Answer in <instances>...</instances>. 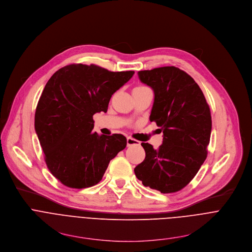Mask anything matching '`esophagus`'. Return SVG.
<instances>
[{"instance_id":"1","label":"esophagus","mask_w":252,"mask_h":252,"mask_svg":"<svg viewBox=\"0 0 252 252\" xmlns=\"http://www.w3.org/2000/svg\"><path fill=\"white\" fill-rule=\"evenodd\" d=\"M140 142L135 140V139L131 138V137H127V146H132V145H139Z\"/></svg>"}]
</instances>
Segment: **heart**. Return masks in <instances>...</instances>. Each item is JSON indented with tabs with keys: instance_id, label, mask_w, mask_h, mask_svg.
Wrapping results in <instances>:
<instances>
[{
	"instance_id": "heart-1",
	"label": "heart",
	"mask_w": 252,
	"mask_h": 252,
	"mask_svg": "<svg viewBox=\"0 0 252 252\" xmlns=\"http://www.w3.org/2000/svg\"><path fill=\"white\" fill-rule=\"evenodd\" d=\"M136 88H146V87H144V86H139V87H136Z\"/></svg>"
}]
</instances>
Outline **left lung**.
Listing matches in <instances>:
<instances>
[{"instance_id": "obj_1", "label": "left lung", "mask_w": 252, "mask_h": 252, "mask_svg": "<svg viewBox=\"0 0 252 252\" xmlns=\"http://www.w3.org/2000/svg\"><path fill=\"white\" fill-rule=\"evenodd\" d=\"M138 77L154 92L149 120L163 132V143L157 150L141 144L146 156L135 167V175L161 193L176 192L206 159L212 126L209 106L197 83L176 67L139 71Z\"/></svg>"}]
</instances>
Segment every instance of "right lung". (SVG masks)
I'll use <instances>...</instances> for the list:
<instances>
[{"instance_id":"1","label":"right lung","mask_w":252,"mask_h":252,"mask_svg":"<svg viewBox=\"0 0 252 252\" xmlns=\"http://www.w3.org/2000/svg\"><path fill=\"white\" fill-rule=\"evenodd\" d=\"M134 71L110 72L91 65H69L49 79L35 113V130L51 173L71 188H87L103 177L110 160L126 147L122 134L93 132V115Z\"/></svg>"}]
</instances>
